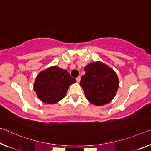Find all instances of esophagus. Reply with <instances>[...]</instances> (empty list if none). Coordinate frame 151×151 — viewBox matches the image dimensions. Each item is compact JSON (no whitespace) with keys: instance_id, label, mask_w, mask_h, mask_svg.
<instances>
[{"instance_id":"obj_1","label":"esophagus","mask_w":151,"mask_h":151,"mask_svg":"<svg viewBox=\"0 0 151 151\" xmlns=\"http://www.w3.org/2000/svg\"><path fill=\"white\" fill-rule=\"evenodd\" d=\"M76 81H77V83H79L80 81H81V76H78V77H76Z\"/></svg>"}]
</instances>
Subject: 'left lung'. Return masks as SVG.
Masks as SVG:
<instances>
[{
	"mask_svg": "<svg viewBox=\"0 0 151 151\" xmlns=\"http://www.w3.org/2000/svg\"><path fill=\"white\" fill-rule=\"evenodd\" d=\"M80 85L88 101L96 106H103L114 99L118 88L116 73L101 62L88 64L85 67Z\"/></svg>",
	"mask_w": 151,
	"mask_h": 151,
	"instance_id": "left-lung-1",
	"label": "left lung"
}]
</instances>
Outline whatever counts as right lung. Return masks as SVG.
Here are the masks:
<instances>
[{"label":"right lung","instance_id":"1","mask_svg":"<svg viewBox=\"0 0 151 151\" xmlns=\"http://www.w3.org/2000/svg\"><path fill=\"white\" fill-rule=\"evenodd\" d=\"M76 82L68 71L53 66L39 73L33 88L42 101L54 104L63 99L69 86Z\"/></svg>","mask_w":151,"mask_h":151}]
</instances>
